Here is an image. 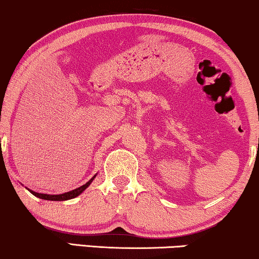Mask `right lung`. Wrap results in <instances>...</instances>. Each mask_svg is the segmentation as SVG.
I'll list each match as a JSON object with an SVG mask.
<instances>
[{"mask_svg": "<svg viewBox=\"0 0 259 259\" xmlns=\"http://www.w3.org/2000/svg\"><path fill=\"white\" fill-rule=\"evenodd\" d=\"M94 178H95V176L90 180V182H87L86 184H84V185L77 187V189L73 190V191H69V192L62 193V194H44V193H36V192H34V191H30V192L33 193L35 197H38V198H41V199H46V200H58V201L68 200V199H72V198L77 197L80 193H82L83 191L91 185V183L93 182Z\"/></svg>", "mask_w": 259, "mask_h": 259, "instance_id": "1", "label": "right lung"}]
</instances>
